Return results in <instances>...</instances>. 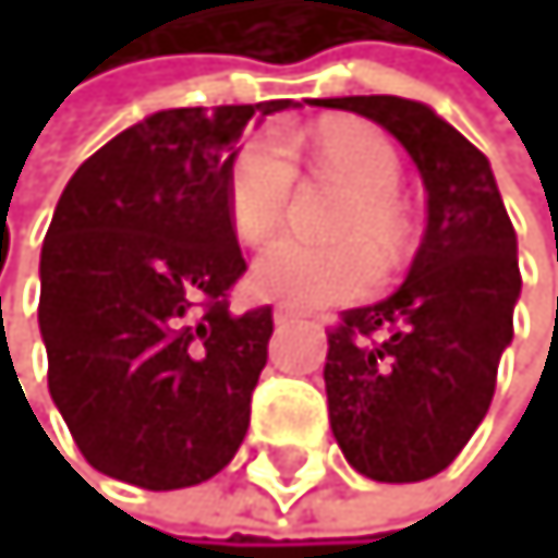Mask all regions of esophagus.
I'll list each match as a JSON object with an SVG mask.
<instances>
[{"mask_svg": "<svg viewBox=\"0 0 558 558\" xmlns=\"http://www.w3.org/2000/svg\"><path fill=\"white\" fill-rule=\"evenodd\" d=\"M293 322H300V314L293 307H276V325L279 328H290Z\"/></svg>", "mask_w": 558, "mask_h": 558, "instance_id": "34e87169", "label": "esophagus"}]
</instances>
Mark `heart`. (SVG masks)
<instances>
[{
	"instance_id": "heart-1",
	"label": "heart",
	"mask_w": 558,
	"mask_h": 558,
	"mask_svg": "<svg viewBox=\"0 0 558 558\" xmlns=\"http://www.w3.org/2000/svg\"><path fill=\"white\" fill-rule=\"evenodd\" d=\"M300 143L293 135H255L241 146L227 178V209L236 236L247 244H265L286 223L293 206ZM307 160L317 174H331L352 187V198L335 223L339 244H307L282 236L262 251L251 272V286L265 300L286 307H328V303L360 300L377 286L380 265L366 244L384 255L405 244V216L398 206L401 163L391 143L366 121H325L307 135Z\"/></svg>"
}]
</instances>
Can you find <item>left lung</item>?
Returning <instances> with one entry per match:
<instances>
[{
    "label": "left lung",
    "instance_id": "obj_1",
    "mask_svg": "<svg viewBox=\"0 0 558 558\" xmlns=\"http://www.w3.org/2000/svg\"><path fill=\"white\" fill-rule=\"evenodd\" d=\"M409 149L429 219L409 279L328 331V420L345 461L377 482L444 472L486 420L521 296L518 233L489 160L405 97H335Z\"/></svg>",
    "mask_w": 558,
    "mask_h": 558
}]
</instances>
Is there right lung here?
<instances>
[{
    "instance_id": "add662e5",
    "label": "right lung",
    "mask_w": 558,
    "mask_h": 558,
    "mask_svg": "<svg viewBox=\"0 0 558 558\" xmlns=\"http://www.w3.org/2000/svg\"><path fill=\"white\" fill-rule=\"evenodd\" d=\"M293 100L174 108L76 174L40 251L48 391L97 472L184 489L223 472L251 423L272 307L230 311L247 272L227 209L236 138Z\"/></svg>"
}]
</instances>
